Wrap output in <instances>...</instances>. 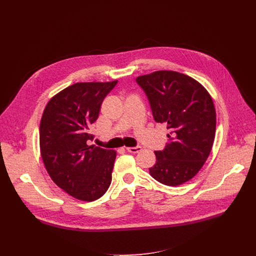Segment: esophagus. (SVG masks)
Returning a JSON list of instances; mask_svg holds the SVG:
<instances>
[{"instance_id": "34e87169", "label": "esophagus", "mask_w": 256, "mask_h": 256, "mask_svg": "<svg viewBox=\"0 0 256 256\" xmlns=\"http://www.w3.org/2000/svg\"><path fill=\"white\" fill-rule=\"evenodd\" d=\"M126 152H132V154H137V152H141V147L140 146H137V147H126Z\"/></svg>"}]
</instances>
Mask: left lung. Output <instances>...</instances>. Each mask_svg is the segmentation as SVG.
<instances>
[{"label":"left lung","mask_w":256,"mask_h":256,"mask_svg":"<svg viewBox=\"0 0 256 256\" xmlns=\"http://www.w3.org/2000/svg\"><path fill=\"white\" fill-rule=\"evenodd\" d=\"M152 115L170 130L150 176L170 186L192 180L208 160L216 134V110L208 90L193 78L172 70L140 76Z\"/></svg>","instance_id":"8db88e82"}]
</instances>
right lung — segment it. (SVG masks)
I'll list each match as a JSON object with an SVG mask.
<instances>
[{
	"label": "right lung",
	"mask_w": 256,
	"mask_h": 256,
	"mask_svg": "<svg viewBox=\"0 0 256 256\" xmlns=\"http://www.w3.org/2000/svg\"><path fill=\"white\" fill-rule=\"evenodd\" d=\"M118 80L76 83L46 104L39 126L40 154L52 180L68 195L94 201L109 189L116 152L88 145L91 124Z\"/></svg>",
	"instance_id": "right-lung-1"
}]
</instances>
